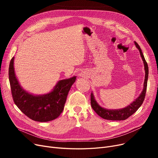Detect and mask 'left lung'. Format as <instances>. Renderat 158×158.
Returning <instances> with one entry per match:
<instances>
[{
  "mask_svg": "<svg viewBox=\"0 0 158 158\" xmlns=\"http://www.w3.org/2000/svg\"><path fill=\"white\" fill-rule=\"evenodd\" d=\"M134 42L136 47L139 51L140 56L142 57V59L144 64L145 75V80H144L143 90L142 93L140 94V95L135 99V100L134 101H132V102H131L127 106L123 107V108H122V109H117V110H109V109L104 108V107H101L96 101L94 94L92 92L91 93V105H92V108L98 116H100L101 117H102L104 119L109 120H126L127 118H129L132 114H134L143 102L145 97V94H146L147 86V80H148V64L145 61L144 56L142 52V50H141L139 45L136 42V41H134Z\"/></svg>",
  "mask_w": 158,
  "mask_h": 158,
  "instance_id": "obj_1",
  "label": "left lung"
}]
</instances>
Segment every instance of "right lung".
Returning a JSON list of instances; mask_svg holds the SVG:
<instances>
[{
  "instance_id": "obj_1",
  "label": "right lung",
  "mask_w": 158,
  "mask_h": 158,
  "mask_svg": "<svg viewBox=\"0 0 158 158\" xmlns=\"http://www.w3.org/2000/svg\"><path fill=\"white\" fill-rule=\"evenodd\" d=\"M14 58L13 57L10 64L9 79L16 106L32 120L46 122L57 118L63 111L66 97L76 76L59 81L49 93L34 95L20 85L15 72Z\"/></svg>"
}]
</instances>
